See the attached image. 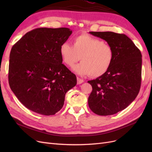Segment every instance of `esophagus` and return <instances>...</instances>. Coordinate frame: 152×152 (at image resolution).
Returning <instances> with one entry per match:
<instances>
[{"label": "esophagus", "instance_id": "esophagus-1", "mask_svg": "<svg viewBox=\"0 0 152 152\" xmlns=\"http://www.w3.org/2000/svg\"><path fill=\"white\" fill-rule=\"evenodd\" d=\"M77 84H80L84 82V80L80 79L79 77H77Z\"/></svg>", "mask_w": 152, "mask_h": 152}]
</instances>
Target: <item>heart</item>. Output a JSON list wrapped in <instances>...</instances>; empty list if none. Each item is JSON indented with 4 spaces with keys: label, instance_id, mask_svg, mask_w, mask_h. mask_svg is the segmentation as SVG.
<instances>
[{
    "label": "heart",
    "instance_id": "b5f03b06",
    "mask_svg": "<svg viewBox=\"0 0 152 152\" xmlns=\"http://www.w3.org/2000/svg\"><path fill=\"white\" fill-rule=\"evenodd\" d=\"M63 62L72 67L80 59L82 63L73 68V70L80 75H90L99 77L107 73L114 59V50L111 45L103 40L83 34L73 40V46L63 43L59 49Z\"/></svg>",
    "mask_w": 152,
    "mask_h": 152
}]
</instances>
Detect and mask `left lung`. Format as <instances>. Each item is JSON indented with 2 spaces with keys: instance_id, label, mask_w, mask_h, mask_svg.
I'll return each mask as SVG.
<instances>
[{
  "instance_id": "1",
  "label": "left lung",
  "mask_w": 152,
  "mask_h": 152,
  "mask_svg": "<svg viewBox=\"0 0 152 152\" xmlns=\"http://www.w3.org/2000/svg\"><path fill=\"white\" fill-rule=\"evenodd\" d=\"M107 41L114 50L111 67L103 75L88 81L93 87L90 109L99 115H110L126 108L139 93L142 55L131 39L112 31H90Z\"/></svg>"
}]
</instances>
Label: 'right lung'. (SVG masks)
<instances>
[{
	"mask_svg": "<svg viewBox=\"0 0 152 152\" xmlns=\"http://www.w3.org/2000/svg\"><path fill=\"white\" fill-rule=\"evenodd\" d=\"M72 34L68 28H39L26 33L13 45L9 84L25 107L44 115L60 110L66 92L77 77L62 64L60 46Z\"/></svg>",
	"mask_w": 152,
	"mask_h": 152,
	"instance_id": "obj_1",
	"label": "right lung"
}]
</instances>
